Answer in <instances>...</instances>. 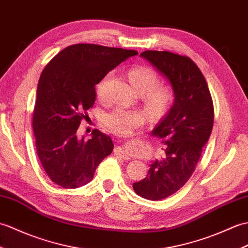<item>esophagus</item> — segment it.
Segmentation results:
<instances>
[{"instance_id": "34e87169", "label": "esophagus", "mask_w": 248, "mask_h": 248, "mask_svg": "<svg viewBox=\"0 0 248 248\" xmlns=\"http://www.w3.org/2000/svg\"><path fill=\"white\" fill-rule=\"evenodd\" d=\"M115 154L119 155V156H122L124 159H129V155L124 152L123 147H117L116 149H115Z\"/></svg>"}]
</instances>
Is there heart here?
Here are the masks:
<instances>
[{"instance_id": "heart-1", "label": "heart", "mask_w": 248, "mask_h": 248, "mask_svg": "<svg viewBox=\"0 0 248 248\" xmlns=\"http://www.w3.org/2000/svg\"><path fill=\"white\" fill-rule=\"evenodd\" d=\"M129 80L132 86L140 94H142L147 110L152 118H160L169 111L173 102V92L168 86L158 85L159 77L150 67L135 66L129 71ZM112 74H108L101 81L97 84V95L99 98H105L106 86ZM147 114L145 111L130 110L124 107H116L103 115L102 123L113 133L117 135L130 134L137 126L145 124Z\"/></svg>"}]
</instances>
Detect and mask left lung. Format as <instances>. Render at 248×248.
Instances as JSON below:
<instances>
[{
  "mask_svg": "<svg viewBox=\"0 0 248 248\" xmlns=\"http://www.w3.org/2000/svg\"><path fill=\"white\" fill-rule=\"evenodd\" d=\"M140 56L169 80L174 95L173 106L152 131L165 142L166 156L133 184L141 198L158 201L175 193L194 172L214 126V103L205 77L189 57L158 50Z\"/></svg>",
  "mask_w": 248,
  "mask_h": 248,
  "instance_id": "left-lung-1",
  "label": "left lung"
}]
</instances>
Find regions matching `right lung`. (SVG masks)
<instances>
[{
	"label": "right lung",
	"instance_id": "add662e5",
	"mask_svg": "<svg viewBox=\"0 0 248 248\" xmlns=\"http://www.w3.org/2000/svg\"><path fill=\"white\" fill-rule=\"evenodd\" d=\"M136 50L97 44L67 46L51 59L40 76L32 115L38 157L57 185L75 189L93 180L102 159L113 151L111 137L93 130L78 137L86 111L96 99L95 85Z\"/></svg>",
	"mask_w": 248,
	"mask_h": 248
}]
</instances>
